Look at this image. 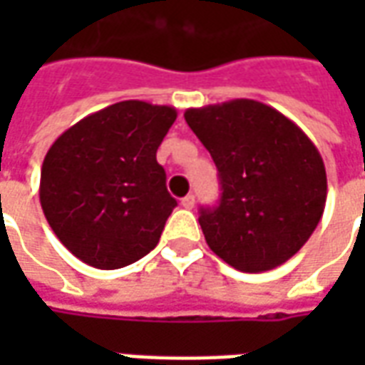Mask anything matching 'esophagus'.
Here are the masks:
<instances>
[{
  "instance_id": "esophagus-1",
  "label": "esophagus",
  "mask_w": 365,
  "mask_h": 365,
  "mask_svg": "<svg viewBox=\"0 0 365 365\" xmlns=\"http://www.w3.org/2000/svg\"><path fill=\"white\" fill-rule=\"evenodd\" d=\"M182 205L185 207V209H191V207L195 205V195H185V197L182 199Z\"/></svg>"
}]
</instances>
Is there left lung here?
Masks as SVG:
<instances>
[{"mask_svg": "<svg viewBox=\"0 0 365 365\" xmlns=\"http://www.w3.org/2000/svg\"><path fill=\"white\" fill-rule=\"evenodd\" d=\"M219 170L221 201L201 209L209 248L248 274L282 266L321 221L327 172L317 146L285 115L254 99L183 113Z\"/></svg>", "mask_w": 365, "mask_h": 365, "instance_id": "1", "label": "left lung"}]
</instances>
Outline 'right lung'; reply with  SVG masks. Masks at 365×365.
<instances>
[{"mask_svg":"<svg viewBox=\"0 0 365 365\" xmlns=\"http://www.w3.org/2000/svg\"><path fill=\"white\" fill-rule=\"evenodd\" d=\"M175 117L170 105L119 101L78 120L46 152L44 217L88 266L125 268L158 245L178 201L156 150Z\"/></svg>","mask_w":365,"mask_h":365,"instance_id":"obj_1","label":"right lung"}]
</instances>
